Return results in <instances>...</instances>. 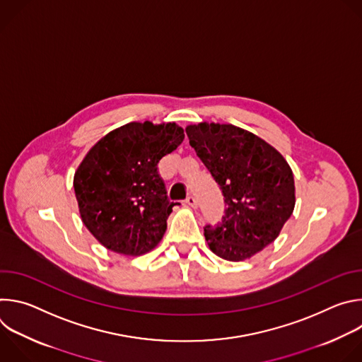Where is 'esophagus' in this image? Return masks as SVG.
<instances>
[{
  "label": "esophagus",
  "instance_id": "34e87169",
  "mask_svg": "<svg viewBox=\"0 0 362 362\" xmlns=\"http://www.w3.org/2000/svg\"><path fill=\"white\" fill-rule=\"evenodd\" d=\"M185 203L189 206V208H196L197 206V202H196V199H194V196H187L186 197V200H185Z\"/></svg>",
  "mask_w": 362,
  "mask_h": 362
}]
</instances>
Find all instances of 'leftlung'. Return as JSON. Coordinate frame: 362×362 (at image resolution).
I'll use <instances>...</instances> for the list:
<instances>
[{"label": "left lung", "mask_w": 362, "mask_h": 362, "mask_svg": "<svg viewBox=\"0 0 362 362\" xmlns=\"http://www.w3.org/2000/svg\"><path fill=\"white\" fill-rule=\"evenodd\" d=\"M190 146L225 196L219 226L204 228L209 249L242 262L281 233L295 208L293 173L282 154L259 136L233 124L186 126Z\"/></svg>", "instance_id": "obj_1"}]
</instances>
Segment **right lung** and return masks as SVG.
<instances>
[{
	"label": "right lung",
	"mask_w": 362,
	"mask_h": 362,
	"mask_svg": "<svg viewBox=\"0 0 362 362\" xmlns=\"http://www.w3.org/2000/svg\"><path fill=\"white\" fill-rule=\"evenodd\" d=\"M183 139L175 122H132L103 136L86 153L73 186L80 218L103 246L141 256L160 243L176 203L168 199L158 163Z\"/></svg>",
	"instance_id": "obj_1"
}]
</instances>
